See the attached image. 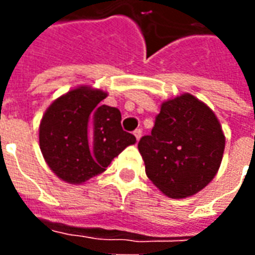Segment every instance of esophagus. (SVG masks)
<instances>
[{
	"label": "esophagus",
	"instance_id": "esophagus-1",
	"mask_svg": "<svg viewBox=\"0 0 255 255\" xmlns=\"http://www.w3.org/2000/svg\"><path fill=\"white\" fill-rule=\"evenodd\" d=\"M133 135H135V138L139 140V139L142 138V129H140V128H136V129L133 131Z\"/></svg>",
	"mask_w": 255,
	"mask_h": 255
}]
</instances>
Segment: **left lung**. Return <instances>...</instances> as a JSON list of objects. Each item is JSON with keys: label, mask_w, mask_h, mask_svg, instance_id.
<instances>
[{"label": "left lung", "mask_w": 255, "mask_h": 255, "mask_svg": "<svg viewBox=\"0 0 255 255\" xmlns=\"http://www.w3.org/2000/svg\"><path fill=\"white\" fill-rule=\"evenodd\" d=\"M224 147L217 117L191 94L164 102L151 133L138 143L147 177L171 198L190 197L208 186Z\"/></svg>", "instance_id": "8db88e82"}]
</instances>
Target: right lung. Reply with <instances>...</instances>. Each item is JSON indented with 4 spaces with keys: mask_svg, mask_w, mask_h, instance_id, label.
<instances>
[{
    "mask_svg": "<svg viewBox=\"0 0 255 255\" xmlns=\"http://www.w3.org/2000/svg\"><path fill=\"white\" fill-rule=\"evenodd\" d=\"M106 93L89 87L69 91L47 108L39 126L42 154L60 179L83 183L105 171L136 142L122 127L117 108L102 105Z\"/></svg>",
    "mask_w": 255,
    "mask_h": 255,
    "instance_id": "right-lung-1",
    "label": "right lung"
}]
</instances>
